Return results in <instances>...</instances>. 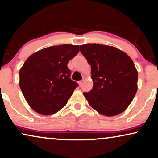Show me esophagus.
<instances>
[{"label": "esophagus", "mask_w": 158, "mask_h": 158, "mask_svg": "<svg viewBox=\"0 0 158 158\" xmlns=\"http://www.w3.org/2000/svg\"><path fill=\"white\" fill-rule=\"evenodd\" d=\"M84 83V80H81V81H78V84H79V86H81V85H82V84Z\"/></svg>", "instance_id": "obj_1"}]
</instances>
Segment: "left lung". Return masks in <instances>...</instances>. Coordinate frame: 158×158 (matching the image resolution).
<instances>
[{
  "instance_id": "1",
  "label": "left lung",
  "mask_w": 158,
  "mask_h": 158,
  "mask_svg": "<svg viewBox=\"0 0 158 158\" xmlns=\"http://www.w3.org/2000/svg\"><path fill=\"white\" fill-rule=\"evenodd\" d=\"M91 66L93 88L83 93L89 104L106 117L116 116L128 107L137 91L138 73L126 53L99 44L80 46Z\"/></svg>"
}]
</instances>
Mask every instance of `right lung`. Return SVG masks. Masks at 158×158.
I'll use <instances>...</instances> for the list:
<instances>
[{"label":"right lung","instance_id":"obj_1","mask_svg":"<svg viewBox=\"0 0 158 158\" xmlns=\"http://www.w3.org/2000/svg\"><path fill=\"white\" fill-rule=\"evenodd\" d=\"M79 46H53L38 51L26 60L19 72V86L28 105L42 115H51L67 104L78 84L69 79V61Z\"/></svg>","mask_w":158,"mask_h":158}]
</instances>
